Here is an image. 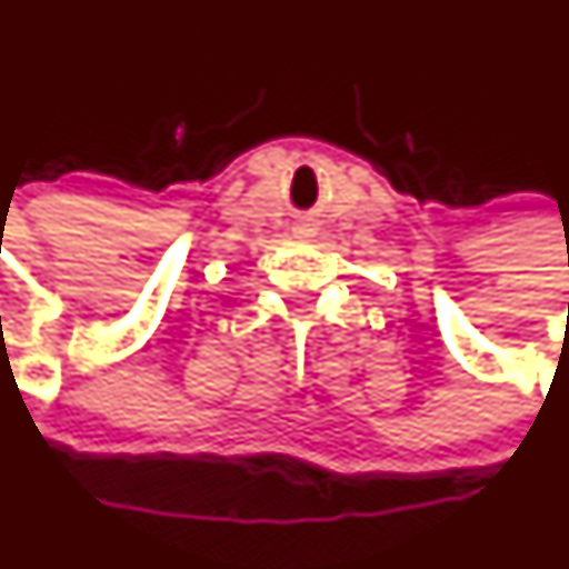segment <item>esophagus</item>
Returning a JSON list of instances; mask_svg holds the SVG:
<instances>
[{"label": "esophagus", "mask_w": 569, "mask_h": 569, "mask_svg": "<svg viewBox=\"0 0 569 569\" xmlns=\"http://www.w3.org/2000/svg\"><path fill=\"white\" fill-rule=\"evenodd\" d=\"M303 232H307V229H303V227H298V229H296V234H303Z\"/></svg>", "instance_id": "obj_1"}]
</instances>
